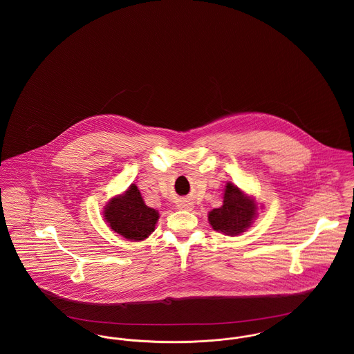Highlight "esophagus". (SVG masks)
Segmentation results:
<instances>
[{
    "instance_id": "esophagus-1",
    "label": "esophagus",
    "mask_w": 354,
    "mask_h": 354,
    "mask_svg": "<svg viewBox=\"0 0 354 354\" xmlns=\"http://www.w3.org/2000/svg\"><path fill=\"white\" fill-rule=\"evenodd\" d=\"M182 208H188V205H185V204H183V205H182Z\"/></svg>"
}]
</instances>
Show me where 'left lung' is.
Masks as SVG:
<instances>
[{
	"label": "left lung",
	"mask_w": 354,
	"mask_h": 354,
	"mask_svg": "<svg viewBox=\"0 0 354 354\" xmlns=\"http://www.w3.org/2000/svg\"><path fill=\"white\" fill-rule=\"evenodd\" d=\"M257 215V205L237 185L228 182L224 191V201L220 208L208 214L209 224L215 231L228 236L243 234Z\"/></svg>",
	"instance_id": "1"
}]
</instances>
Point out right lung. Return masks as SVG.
Listing matches in <instances>:
<instances>
[{"label": "right lung", "mask_w": 354, "mask_h": 354, "mask_svg": "<svg viewBox=\"0 0 354 354\" xmlns=\"http://www.w3.org/2000/svg\"><path fill=\"white\" fill-rule=\"evenodd\" d=\"M104 219L119 235L140 241L153 232L159 214L145 204L138 187L131 185L123 195L113 198L106 205Z\"/></svg>", "instance_id": "add662e5"}]
</instances>
